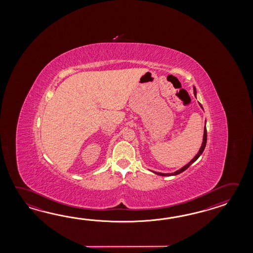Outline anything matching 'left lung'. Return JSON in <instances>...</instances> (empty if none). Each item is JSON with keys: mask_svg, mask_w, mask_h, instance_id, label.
Returning <instances> with one entry per match:
<instances>
[{"mask_svg": "<svg viewBox=\"0 0 253 253\" xmlns=\"http://www.w3.org/2000/svg\"><path fill=\"white\" fill-rule=\"evenodd\" d=\"M194 96L196 97V89H195V86H194ZM200 107L203 108V106L200 104ZM204 109V108H203ZM206 142H207V130H206V120H205V130H204V138H203V143H202V145H201V148L199 149V152L197 153V155L194 156V158L191 160V161L189 162L188 164H186L184 167H182L181 169H179L177 171H175L174 172H172V173H163V172H155V171H153V172L156 173V174H159V175H161V176H171V175H177L179 173H181V172H183V171H185L187 168H188L193 163L196 161L198 158H199L200 156L203 154V152L205 150V145H206Z\"/></svg>", "mask_w": 253, "mask_h": 253, "instance_id": "1", "label": "left lung"}]
</instances>
